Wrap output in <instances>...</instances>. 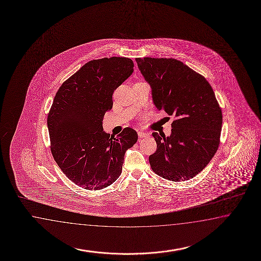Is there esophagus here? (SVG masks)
<instances>
[{"mask_svg":"<svg viewBox=\"0 0 261 261\" xmlns=\"http://www.w3.org/2000/svg\"><path fill=\"white\" fill-rule=\"evenodd\" d=\"M138 134H139V139H142V138H147V137H149V134L146 133V132H143V131H139Z\"/></svg>","mask_w":261,"mask_h":261,"instance_id":"obj_1","label":"esophagus"}]
</instances>
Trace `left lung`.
<instances>
[{
    "mask_svg": "<svg viewBox=\"0 0 261 261\" xmlns=\"http://www.w3.org/2000/svg\"><path fill=\"white\" fill-rule=\"evenodd\" d=\"M151 86L157 110L173 115L169 137L152 133L156 151L149 157L157 175L173 181L202 171L219 146L222 110L206 79L175 59H136Z\"/></svg>",
    "mask_w": 261,
    "mask_h": 261,
    "instance_id": "left-lung-1",
    "label": "left lung"
}]
</instances>
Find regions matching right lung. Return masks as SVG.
Masks as SVG:
<instances>
[{
    "instance_id": "add662e5",
    "label": "right lung",
    "mask_w": 261,
    "mask_h": 261,
    "mask_svg": "<svg viewBox=\"0 0 261 261\" xmlns=\"http://www.w3.org/2000/svg\"><path fill=\"white\" fill-rule=\"evenodd\" d=\"M125 57L93 60L64 81L47 116L50 150L66 177L88 190L112 185L122 173L125 151L138 140L133 128L117 138L103 131L114 90L133 73Z\"/></svg>"
}]
</instances>
